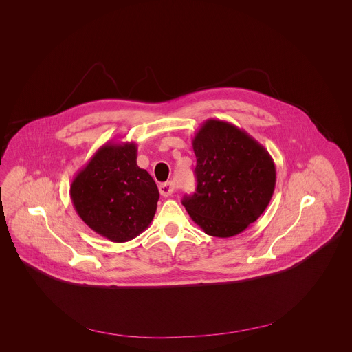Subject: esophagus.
<instances>
[{"mask_svg":"<svg viewBox=\"0 0 352 352\" xmlns=\"http://www.w3.org/2000/svg\"><path fill=\"white\" fill-rule=\"evenodd\" d=\"M159 191H160L161 196H164V197L171 196L173 192H174V184H173V182L161 183L160 186H159Z\"/></svg>","mask_w":352,"mask_h":352,"instance_id":"1","label":"esophagus"}]
</instances>
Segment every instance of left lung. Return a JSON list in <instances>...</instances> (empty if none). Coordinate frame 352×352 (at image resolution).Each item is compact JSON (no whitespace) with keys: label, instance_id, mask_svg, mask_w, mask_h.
<instances>
[{"label":"left lung","instance_id":"1","mask_svg":"<svg viewBox=\"0 0 352 352\" xmlns=\"http://www.w3.org/2000/svg\"><path fill=\"white\" fill-rule=\"evenodd\" d=\"M196 192L182 204L214 237L241 234L266 210L276 184L272 157L245 130L206 120L192 139Z\"/></svg>","mask_w":352,"mask_h":352}]
</instances>
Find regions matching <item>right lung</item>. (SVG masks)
Wrapping results in <instances>:
<instances>
[{
    "mask_svg": "<svg viewBox=\"0 0 352 352\" xmlns=\"http://www.w3.org/2000/svg\"><path fill=\"white\" fill-rule=\"evenodd\" d=\"M69 195L80 218L113 243L147 230L160 197L152 177L137 165L134 142L102 146L76 174Z\"/></svg>",
    "mask_w": 352,
    "mask_h": 352,
    "instance_id": "obj_1",
    "label": "right lung"
}]
</instances>
